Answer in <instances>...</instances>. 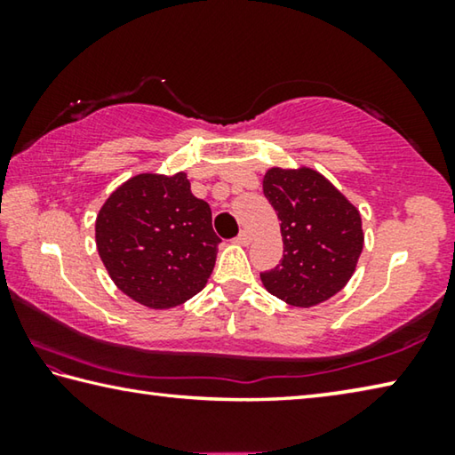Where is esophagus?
<instances>
[{"label":"esophagus","instance_id":"34e87169","mask_svg":"<svg viewBox=\"0 0 455 455\" xmlns=\"http://www.w3.org/2000/svg\"><path fill=\"white\" fill-rule=\"evenodd\" d=\"M235 241L238 243V244H249L251 243V233H249V230H241V233H238V236L235 238Z\"/></svg>","mask_w":455,"mask_h":455}]
</instances>
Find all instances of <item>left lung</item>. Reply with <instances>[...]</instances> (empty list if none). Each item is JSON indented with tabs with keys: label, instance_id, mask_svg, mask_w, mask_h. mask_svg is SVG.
<instances>
[{
	"label": "left lung",
	"instance_id": "1",
	"mask_svg": "<svg viewBox=\"0 0 455 455\" xmlns=\"http://www.w3.org/2000/svg\"><path fill=\"white\" fill-rule=\"evenodd\" d=\"M263 192L283 235L281 263L260 273L265 289L295 307L327 301L349 281L363 249L359 211L311 168H271Z\"/></svg>",
	"mask_w": 455,
	"mask_h": 455
}]
</instances>
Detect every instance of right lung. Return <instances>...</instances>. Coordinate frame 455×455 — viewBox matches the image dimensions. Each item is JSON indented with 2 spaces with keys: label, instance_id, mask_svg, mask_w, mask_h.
<instances>
[{
  "label": "right lung",
  "instance_id": "right-lung-1",
  "mask_svg": "<svg viewBox=\"0 0 455 455\" xmlns=\"http://www.w3.org/2000/svg\"><path fill=\"white\" fill-rule=\"evenodd\" d=\"M219 243L209 203L192 195L182 172L134 176L96 219L98 252L112 281L152 309H171L203 291Z\"/></svg>",
  "mask_w": 455,
  "mask_h": 455
}]
</instances>
